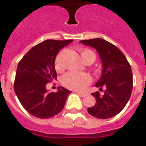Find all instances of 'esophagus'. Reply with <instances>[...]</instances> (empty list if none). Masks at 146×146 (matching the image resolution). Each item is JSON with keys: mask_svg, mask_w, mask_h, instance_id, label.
Instances as JSON below:
<instances>
[{"mask_svg": "<svg viewBox=\"0 0 146 146\" xmlns=\"http://www.w3.org/2000/svg\"><path fill=\"white\" fill-rule=\"evenodd\" d=\"M77 94L79 96H82V97H86L87 96V93H86V92H78Z\"/></svg>", "mask_w": 146, "mask_h": 146, "instance_id": "esophagus-1", "label": "esophagus"}]
</instances>
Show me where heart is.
<instances>
[{
    "label": "heart",
    "instance_id": "1",
    "mask_svg": "<svg viewBox=\"0 0 146 146\" xmlns=\"http://www.w3.org/2000/svg\"><path fill=\"white\" fill-rule=\"evenodd\" d=\"M64 54V50H62L57 54L55 59V67L60 69L61 67L62 57ZM80 54L82 59L86 63L87 61L93 63L96 60V56L92 50L89 49H82L80 50ZM91 82V77L89 74L86 73L79 72H68L62 78V83L68 89L73 90H81Z\"/></svg>",
    "mask_w": 146,
    "mask_h": 146
}]
</instances>
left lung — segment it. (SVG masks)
Segmentation results:
<instances>
[{
  "instance_id": "1",
  "label": "left lung",
  "mask_w": 146,
  "mask_h": 146,
  "mask_svg": "<svg viewBox=\"0 0 146 146\" xmlns=\"http://www.w3.org/2000/svg\"><path fill=\"white\" fill-rule=\"evenodd\" d=\"M82 44L94 48L102 60V73L95 86L104 88V95L99 92L92 95L96 104L88 108L89 114L99 119L113 117L124 108L133 90V73L125 55L115 45L102 38L82 40Z\"/></svg>"
}]
</instances>
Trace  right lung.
Returning <instances> with one entry per match:
<instances>
[{
  "mask_svg": "<svg viewBox=\"0 0 146 146\" xmlns=\"http://www.w3.org/2000/svg\"><path fill=\"white\" fill-rule=\"evenodd\" d=\"M72 42L45 40L32 48L19 62L14 91L23 107L32 115L47 119L64 108L71 92L57 87V92H48L46 85L57 80L54 62L57 53Z\"/></svg>",
  "mask_w": 146,
  "mask_h": 146,
  "instance_id": "1",
  "label": "right lung"
}]
</instances>
